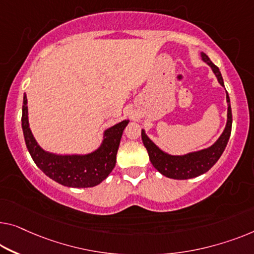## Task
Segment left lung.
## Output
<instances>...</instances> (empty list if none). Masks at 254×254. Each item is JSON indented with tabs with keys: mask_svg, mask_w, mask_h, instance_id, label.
<instances>
[{
	"mask_svg": "<svg viewBox=\"0 0 254 254\" xmlns=\"http://www.w3.org/2000/svg\"><path fill=\"white\" fill-rule=\"evenodd\" d=\"M200 57H202L203 62H205L212 68V71L217 76L218 82L222 86H225L224 79H222L219 68L211 62L209 57L204 54V52H200ZM226 99L227 104H228L226 127L217 141L212 146H210L209 148L191 151V153L185 155H170L161 148H158L148 138V135L145 133V130H141L142 142L145 145L147 151H148L151 164H153L154 168L158 172L165 177L171 178V179H191V178L198 177L203 175V173L207 172L212 166L217 163V161L220 158L222 153H224L227 143H228L230 132H232L233 117L228 93H227Z\"/></svg>",
	"mask_w": 254,
	"mask_h": 254,
	"instance_id": "8db88e82",
	"label": "left lung"
}]
</instances>
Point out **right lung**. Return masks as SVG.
<instances>
[{"label":"right lung","mask_w":254,"mask_h":254,"mask_svg":"<svg viewBox=\"0 0 254 254\" xmlns=\"http://www.w3.org/2000/svg\"><path fill=\"white\" fill-rule=\"evenodd\" d=\"M128 120L115 124L104 132L100 147L85 155H57L41 148L29 128L27 97L24 94L21 127L26 146L40 170L52 180L67 187L88 188L99 185L116 164V154L123 130Z\"/></svg>","instance_id":"1"}]
</instances>
